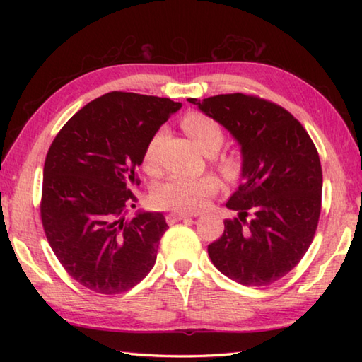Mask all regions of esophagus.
<instances>
[{
    "label": "esophagus",
    "mask_w": 362,
    "mask_h": 362,
    "mask_svg": "<svg viewBox=\"0 0 362 362\" xmlns=\"http://www.w3.org/2000/svg\"><path fill=\"white\" fill-rule=\"evenodd\" d=\"M188 217H192V216H189V214H185V212H170V214H168V216H166L169 223L180 222V220L188 218Z\"/></svg>",
    "instance_id": "34e87169"
}]
</instances>
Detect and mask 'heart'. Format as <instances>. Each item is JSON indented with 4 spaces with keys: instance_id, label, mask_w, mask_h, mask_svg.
Segmentation results:
<instances>
[{
    "instance_id": "b5f03b06",
    "label": "heart",
    "mask_w": 362,
    "mask_h": 362,
    "mask_svg": "<svg viewBox=\"0 0 362 362\" xmlns=\"http://www.w3.org/2000/svg\"><path fill=\"white\" fill-rule=\"evenodd\" d=\"M182 127L193 142L198 145V148L204 155H211L220 150L223 145L225 132L211 116L204 113H188L182 119ZM164 137V129L155 132L148 144L145 146L144 161L146 168H153L156 163L158 146ZM226 175H236L240 163L235 158H225L220 163ZM220 189V180L214 175L204 177H187V175H170L169 179L161 183L155 192H153V203L161 209H174V211H198L204 207L211 196L216 194Z\"/></svg>"
}]
</instances>
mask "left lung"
Instances as JSON below:
<instances>
[{"label":"left lung","mask_w":362,"mask_h":362,"mask_svg":"<svg viewBox=\"0 0 362 362\" xmlns=\"http://www.w3.org/2000/svg\"><path fill=\"white\" fill-rule=\"evenodd\" d=\"M241 148V183L223 235L207 246L214 265L244 286H268L296 268L321 214L322 170L308 132L283 107L246 94L188 99Z\"/></svg>","instance_id":"1"}]
</instances>
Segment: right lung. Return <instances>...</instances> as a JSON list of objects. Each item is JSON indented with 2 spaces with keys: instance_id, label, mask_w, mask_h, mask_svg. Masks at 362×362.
<instances>
[{
  "instance_id": "1",
  "label": "right lung",
  "mask_w": 362,
  "mask_h": 362,
  "mask_svg": "<svg viewBox=\"0 0 362 362\" xmlns=\"http://www.w3.org/2000/svg\"><path fill=\"white\" fill-rule=\"evenodd\" d=\"M182 108L166 97L108 93L66 121L42 170L41 220L70 276L97 293L129 291L150 273L169 226L161 212L126 214L148 140Z\"/></svg>"
}]
</instances>
